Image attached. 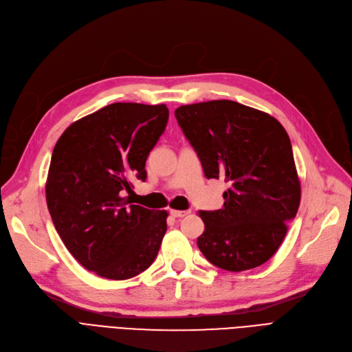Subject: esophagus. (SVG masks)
I'll return each instance as SVG.
<instances>
[{
    "label": "esophagus",
    "mask_w": 352,
    "mask_h": 352,
    "mask_svg": "<svg viewBox=\"0 0 352 352\" xmlns=\"http://www.w3.org/2000/svg\"><path fill=\"white\" fill-rule=\"evenodd\" d=\"M189 213H190V210H175V209L170 210V214H172L173 217H183V216H186V214H189Z\"/></svg>",
    "instance_id": "obj_1"
}]
</instances>
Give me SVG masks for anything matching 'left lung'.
Here are the masks:
<instances>
[{"mask_svg": "<svg viewBox=\"0 0 352 352\" xmlns=\"http://www.w3.org/2000/svg\"><path fill=\"white\" fill-rule=\"evenodd\" d=\"M175 116L208 179H223V206L200 210L197 246L221 270L241 272L271 259L296 216L300 183L282 124L232 100L180 106Z\"/></svg>", "mask_w": 352, "mask_h": 352, "instance_id": "1", "label": "left lung"}]
</instances>
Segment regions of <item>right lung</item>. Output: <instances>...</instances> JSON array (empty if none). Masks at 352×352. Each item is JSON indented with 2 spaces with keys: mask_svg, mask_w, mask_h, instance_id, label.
Masks as SVG:
<instances>
[{
  "mask_svg": "<svg viewBox=\"0 0 352 352\" xmlns=\"http://www.w3.org/2000/svg\"><path fill=\"white\" fill-rule=\"evenodd\" d=\"M169 119L166 104L113 103L74 122L57 140L45 183L47 206L69 252L106 279L123 280L153 263L166 210L130 205L133 180Z\"/></svg>",
  "mask_w": 352,
  "mask_h": 352,
  "instance_id": "right-lung-1",
  "label": "right lung"
}]
</instances>
